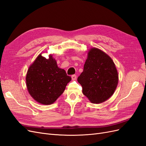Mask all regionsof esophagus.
Wrapping results in <instances>:
<instances>
[{
	"label": "esophagus",
	"mask_w": 146,
	"mask_h": 146,
	"mask_svg": "<svg viewBox=\"0 0 146 146\" xmlns=\"http://www.w3.org/2000/svg\"><path fill=\"white\" fill-rule=\"evenodd\" d=\"M71 77H72V80H76V78H77V76H76V75H72V76H71Z\"/></svg>",
	"instance_id": "esophagus-1"
}]
</instances>
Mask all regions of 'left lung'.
Returning <instances> with one entry per match:
<instances>
[{
    "instance_id": "1",
    "label": "left lung",
    "mask_w": 146,
    "mask_h": 146,
    "mask_svg": "<svg viewBox=\"0 0 146 146\" xmlns=\"http://www.w3.org/2000/svg\"><path fill=\"white\" fill-rule=\"evenodd\" d=\"M83 94L94 104L111 97L117 85L118 74L111 58L105 52L92 48L88 52L83 71L77 78Z\"/></svg>"
}]
</instances>
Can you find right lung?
Wrapping results in <instances>:
<instances>
[{"label": "right lung", "mask_w": 146, "mask_h": 146, "mask_svg": "<svg viewBox=\"0 0 146 146\" xmlns=\"http://www.w3.org/2000/svg\"><path fill=\"white\" fill-rule=\"evenodd\" d=\"M71 77L59 68L56 60L49 55L46 59L41 54L30 66L26 76L29 94L38 102L50 105L63 94Z\"/></svg>", "instance_id": "right-lung-1"}]
</instances>
